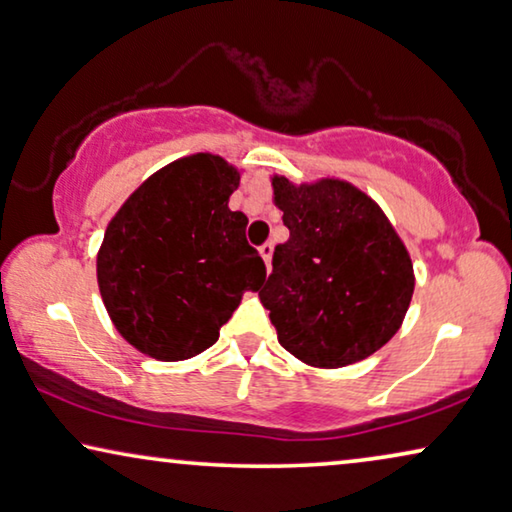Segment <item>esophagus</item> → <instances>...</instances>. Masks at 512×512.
<instances>
[{
  "label": "esophagus",
  "mask_w": 512,
  "mask_h": 512,
  "mask_svg": "<svg viewBox=\"0 0 512 512\" xmlns=\"http://www.w3.org/2000/svg\"><path fill=\"white\" fill-rule=\"evenodd\" d=\"M258 251H261V258H263L265 265H268V270H270V268H272V251H274V244H272V242H265L263 247L258 249Z\"/></svg>",
  "instance_id": "esophagus-1"
}]
</instances>
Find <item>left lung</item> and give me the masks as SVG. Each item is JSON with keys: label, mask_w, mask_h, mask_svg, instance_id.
<instances>
[{"label": "left lung", "mask_w": 512, "mask_h": 512, "mask_svg": "<svg viewBox=\"0 0 512 512\" xmlns=\"http://www.w3.org/2000/svg\"><path fill=\"white\" fill-rule=\"evenodd\" d=\"M272 198L291 238L274 247L258 298L279 344L321 369L369 358L402 328L416 286L395 226L374 198L337 177L295 184L274 175Z\"/></svg>", "instance_id": "obj_1"}]
</instances>
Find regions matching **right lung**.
<instances>
[{
    "instance_id": "1",
    "label": "right lung",
    "mask_w": 512,
    "mask_h": 512,
    "mask_svg": "<svg viewBox=\"0 0 512 512\" xmlns=\"http://www.w3.org/2000/svg\"><path fill=\"white\" fill-rule=\"evenodd\" d=\"M240 170L198 152L147 177L110 219L96 281L117 332L150 358L203 353L258 291L265 263L244 238L247 217L228 207Z\"/></svg>"
}]
</instances>
